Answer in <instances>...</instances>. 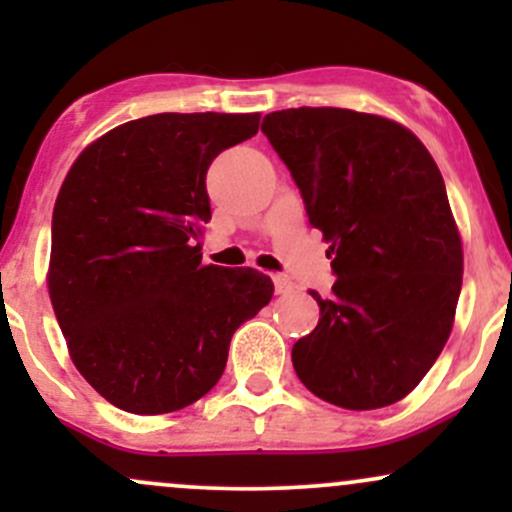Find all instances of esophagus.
<instances>
[{
  "label": "esophagus",
  "mask_w": 512,
  "mask_h": 512,
  "mask_svg": "<svg viewBox=\"0 0 512 512\" xmlns=\"http://www.w3.org/2000/svg\"><path fill=\"white\" fill-rule=\"evenodd\" d=\"M272 279H274V291L279 293V296H286V293H291L293 289H296V286H293V281L286 279V276L276 274V276H272Z\"/></svg>",
  "instance_id": "obj_1"
}]
</instances>
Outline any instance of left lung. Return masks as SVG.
Returning a JSON list of instances; mask_svg holds the SVG:
<instances>
[{"instance_id":"1","label":"left lung","mask_w":512,"mask_h":512,"mask_svg":"<svg viewBox=\"0 0 512 512\" xmlns=\"http://www.w3.org/2000/svg\"><path fill=\"white\" fill-rule=\"evenodd\" d=\"M330 240L332 293L291 361L313 395L366 411L407 397L448 342L462 243L443 175L397 122L344 108L276 110L262 120Z\"/></svg>"}]
</instances>
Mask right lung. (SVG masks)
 Returning <instances> with one entry per match:
<instances>
[{"label":"right lung","instance_id":"obj_1","mask_svg":"<svg viewBox=\"0 0 512 512\" xmlns=\"http://www.w3.org/2000/svg\"><path fill=\"white\" fill-rule=\"evenodd\" d=\"M260 113H161L81 151L52 211L50 301L74 366L129 414L190 407L219 383L233 332L272 301L257 269L202 264L207 170Z\"/></svg>","mask_w":512,"mask_h":512}]
</instances>
